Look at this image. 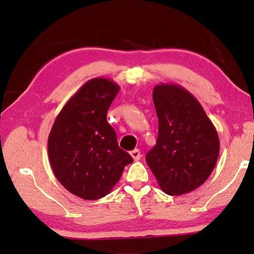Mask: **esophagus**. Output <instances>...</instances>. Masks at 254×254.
I'll use <instances>...</instances> for the list:
<instances>
[{
	"mask_svg": "<svg viewBox=\"0 0 254 254\" xmlns=\"http://www.w3.org/2000/svg\"><path fill=\"white\" fill-rule=\"evenodd\" d=\"M130 156L134 158V161H139L140 157H141V154H140V150L139 149H134L130 152Z\"/></svg>",
	"mask_w": 254,
	"mask_h": 254,
	"instance_id": "1",
	"label": "esophagus"
}]
</instances>
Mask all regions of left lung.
<instances>
[{"label": "left lung", "mask_w": 254, "mask_h": 254, "mask_svg": "<svg viewBox=\"0 0 254 254\" xmlns=\"http://www.w3.org/2000/svg\"><path fill=\"white\" fill-rule=\"evenodd\" d=\"M153 100L158 137L146 162L166 194L192 192L214 170L219 135L196 98L180 84H157Z\"/></svg>", "instance_id": "left-lung-1"}]
</instances>
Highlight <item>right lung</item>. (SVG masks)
Instances as JSON below:
<instances>
[{
  "label": "right lung",
  "instance_id": "add662e5",
  "mask_svg": "<svg viewBox=\"0 0 254 254\" xmlns=\"http://www.w3.org/2000/svg\"><path fill=\"white\" fill-rule=\"evenodd\" d=\"M120 87L107 78L89 80L57 116L48 154L57 180L70 193L98 199L110 193L134 159L118 146L107 111Z\"/></svg>",
  "mask_w": 254,
  "mask_h": 254
}]
</instances>
